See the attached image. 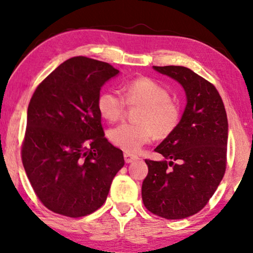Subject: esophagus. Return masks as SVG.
I'll return each mask as SVG.
<instances>
[{
  "instance_id": "1",
  "label": "esophagus",
  "mask_w": 253,
  "mask_h": 253,
  "mask_svg": "<svg viewBox=\"0 0 253 253\" xmlns=\"http://www.w3.org/2000/svg\"><path fill=\"white\" fill-rule=\"evenodd\" d=\"M137 159H138L137 155L131 154V153H127V152H126V153H124V160H126V164H130V162L136 161Z\"/></svg>"
}]
</instances>
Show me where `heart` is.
Listing matches in <instances>:
<instances>
[{"mask_svg":"<svg viewBox=\"0 0 253 253\" xmlns=\"http://www.w3.org/2000/svg\"><path fill=\"white\" fill-rule=\"evenodd\" d=\"M123 92L124 98L115 91H103L96 100L100 116L108 122L119 121L126 113V105L140 107L134 114L136 123H122L108 131L109 139L116 147L134 153L154 136L165 139L177 129L181 109L169 99L165 86L141 77L127 82Z\"/></svg>","mask_w":253,"mask_h":253,"instance_id":"heart-1","label":"heart"}]
</instances>
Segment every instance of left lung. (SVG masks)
I'll use <instances>...</instances> for the list:
<instances>
[{
	"mask_svg": "<svg viewBox=\"0 0 253 253\" xmlns=\"http://www.w3.org/2000/svg\"><path fill=\"white\" fill-rule=\"evenodd\" d=\"M184 88L186 107L174 132L155 152L165 159L145 160L148 174L143 203L165 219L191 216L204 207L222 181L227 166L228 120L215 86L185 67H153Z\"/></svg>",
	"mask_w": 253,
	"mask_h": 253,
	"instance_id": "1",
	"label": "left lung"
}]
</instances>
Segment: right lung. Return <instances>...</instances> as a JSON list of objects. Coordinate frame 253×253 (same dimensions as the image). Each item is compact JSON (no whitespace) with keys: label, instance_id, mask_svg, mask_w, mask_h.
Masks as SVG:
<instances>
[{"label":"right lung","instance_id":"obj_1","mask_svg":"<svg viewBox=\"0 0 253 253\" xmlns=\"http://www.w3.org/2000/svg\"><path fill=\"white\" fill-rule=\"evenodd\" d=\"M119 72L106 62L69 58L31 98L22 161L37 197L51 212L93 213L124 166L123 152L107 140L96 108L102 85Z\"/></svg>","mask_w":253,"mask_h":253}]
</instances>
